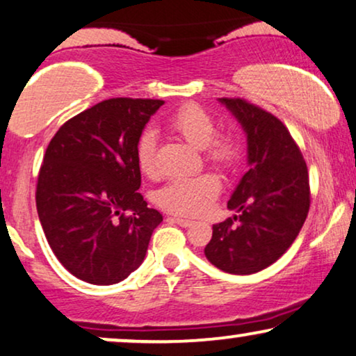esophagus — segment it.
<instances>
[{
	"mask_svg": "<svg viewBox=\"0 0 356 356\" xmlns=\"http://www.w3.org/2000/svg\"><path fill=\"white\" fill-rule=\"evenodd\" d=\"M170 222L181 225V227H191L192 225V220H187V218H182V217H169Z\"/></svg>",
	"mask_w": 356,
	"mask_h": 356,
	"instance_id": "esophagus-1",
	"label": "esophagus"
}]
</instances>
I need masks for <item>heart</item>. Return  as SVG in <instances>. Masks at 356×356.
Returning <instances> with one entry per match:
<instances>
[{
	"instance_id": "obj_1",
	"label": "heart",
	"mask_w": 356,
	"mask_h": 356,
	"mask_svg": "<svg viewBox=\"0 0 356 356\" xmlns=\"http://www.w3.org/2000/svg\"><path fill=\"white\" fill-rule=\"evenodd\" d=\"M169 128L195 149H200L207 163L220 170H230L240 161V145L232 134H215L217 123L213 116L197 105L179 108L170 116ZM136 161L143 174L157 172V136L147 129L139 136ZM220 192V182L213 174L195 177H177L169 181L156 193L157 205L164 210L186 217L205 211Z\"/></svg>"
}]
</instances>
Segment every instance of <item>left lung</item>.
<instances>
[{"label":"left lung","instance_id":"left-lung-1","mask_svg":"<svg viewBox=\"0 0 356 356\" xmlns=\"http://www.w3.org/2000/svg\"><path fill=\"white\" fill-rule=\"evenodd\" d=\"M218 102L246 134L248 172L228 200L238 215L213 225L205 256L225 273L254 274L289 250L307 218V165L281 120L241 98Z\"/></svg>","mask_w":356,"mask_h":356}]
</instances>
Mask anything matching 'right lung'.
Wrapping results in <instances>:
<instances>
[{
    "label": "right lung",
    "mask_w": 356,
    "mask_h": 356,
    "mask_svg": "<svg viewBox=\"0 0 356 356\" xmlns=\"http://www.w3.org/2000/svg\"><path fill=\"white\" fill-rule=\"evenodd\" d=\"M163 100L110 98L60 126L40 165L35 205L54 254L85 282L110 286L145 261L163 215L141 193L136 145Z\"/></svg>",
    "instance_id": "add662e5"
}]
</instances>
